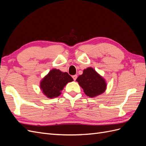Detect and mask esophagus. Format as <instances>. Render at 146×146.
Returning a JSON list of instances; mask_svg holds the SVG:
<instances>
[{
  "mask_svg": "<svg viewBox=\"0 0 146 146\" xmlns=\"http://www.w3.org/2000/svg\"><path fill=\"white\" fill-rule=\"evenodd\" d=\"M72 78L74 79V80H76L77 78V75H74V76H72Z\"/></svg>",
  "mask_w": 146,
  "mask_h": 146,
  "instance_id": "obj_1",
  "label": "esophagus"
}]
</instances>
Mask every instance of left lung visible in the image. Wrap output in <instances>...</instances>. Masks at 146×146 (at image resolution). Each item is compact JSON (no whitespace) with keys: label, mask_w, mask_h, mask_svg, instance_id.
I'll use <instances>...</instances> for the list:
<instances>
[{"label":"left lung","mask_w":146,"mask_h":146,"mask_svg":"<svg viewBox=\"0 0 146 146\" xmlns=\"http://www.w3.org/2000/svg\"><path fill=\"white\" fill-rule=\"evenodd\" d=\"M76 80L86 95L90 98L102 94L107 87L104 79L92 68L84 69L83 74L78 76Z\"/></svg>","instance_id":"8db88e82"}]
</instances>
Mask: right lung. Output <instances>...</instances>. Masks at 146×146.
I'll return each instance as SVG.
<instances>
[{
  "mask_svg": "<svg viewBox=\"0 0 146 146\" xmlns=\"http://www.w3.org/2000/svg\"><path fill=\"white\" fill-rule=\"evenodd\" d=\"M73 78L67 72L54 69L41 82L40 87L43 93L48 98H55L61 94V91Z\"/></svg>",
  "mask_w": 146,
  "mask_h": 146,
  "instance_id": "right-lung-1",
  "label": "right lung"
}]
</instances>
